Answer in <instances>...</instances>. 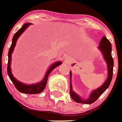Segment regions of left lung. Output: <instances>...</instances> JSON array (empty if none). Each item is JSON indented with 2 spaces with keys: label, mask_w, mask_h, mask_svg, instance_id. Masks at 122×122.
I'll list each match as a JSON object with an SVG mask.
<instances>
[{
  "label": "left lung",
  "mask_w": 122,
  "mask_h": 122,
  "mask_svg": "<svg viewBox=\"0 0 122 122\" xmlns=\"http://www.w3.org/2000/svg\"><path fill=\"white\" fill-rule=\"evenodd\" d=\"M99 49L100 50L103 54V58L107 62V73L108 76L103 85L99 87L97 89L94 90L93 91L90 95V96L86 99H83L82 98L78 96L77 94H76L72 90V83L70 82V95H71L72 99L74 101L80 103H85V104H91L94 103L97 100L99 97L109 87V86L111 83L112 80L113 76V59L112 56V44L109 41L106 37H103L101 39ZM71 77H72V73L70 72V81H71Z\"/></svg>",
  "instance_id": "1"
}]
</instances>
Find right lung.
Instances as JSON below:
<instances>
[{
    "instance_id": "right-lung-1",
    "label": "right lung",
    "mask_w": 122,
    "mask_h": 122,
    "mask_svg": "<svg viewBox=\"0 0 122 122\" xmlns=\"http://www.w3.org/2000/svg\"><path fill=\"white\" fill-rule=\"evenodd\" d=\"M31 24V23H27L24 24L22 26V27L19 30H18L17 32L15 33V34L14 35L13 37V40H12V44H11V46L10 47L9 53H8L9 59H8V65H7V73H8V75L9 76L10 79L11 80L12 82H13L15 86L16 87V89L19 92L27 94H37L40 93L44 91L46 86L48 76H49L50 73L56 67L62 64V62H56L54 64H52L50 67V68L46 72V73L44 76V79L39 83H36V84H34V85H25V84H23L20 81H18L17 79L13 76L12 72H11V70H10L11 54H12V53L13 51L14 48H15V45H16L17 39L19 38V37L21 36L25 29L27 28L29 26H30Z\"/></svg>"
}]
</instances>
